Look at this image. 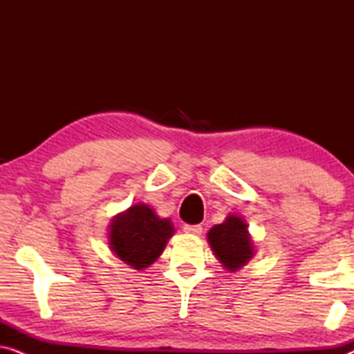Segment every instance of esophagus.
I'll use <instances>...</instances> for the list:
<instances>
[{"instance_id": "esophagus-1", "label": "esophagus", "mask_w": 354, "mask_h": 354, "mask_svg": "<svg viewBox=\"0 0 354 354\" xmlns=\"http://www.w3.org/2000/svg\"><path fill=\"white\" fill-rule=\"evenodd\" d=\"M183 232L188 235H201L203 227L201 225H183Z\"/></svg>"}]
</instances>
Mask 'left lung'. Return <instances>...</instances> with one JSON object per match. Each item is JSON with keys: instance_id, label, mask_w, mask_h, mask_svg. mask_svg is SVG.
I'll list each match as a JSON object with an SVG mask.
<instances>
[{"instance_id": "obj_1", "label": "left lung", "mask_w": 354, "mask_h": 354, "mask_svg": "<svg viewBox=\"0 0 354 354\" xmlns=\"http://www.w3.org/2000/svg\"><path fill=\"white\" fill-rule=\"evenodd\" d=\"M207 243L222 268L229 272H239L256 253L248 224L236 214H229L222 224L212 227L207 232Z\"/></svg>"}]
</instances>
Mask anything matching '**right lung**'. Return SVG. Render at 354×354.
<instances>
[{
	"label": "right lung",
	"instance_id": "obj_1",
	"mask_svg": "<svg viewBox=\"0 0 354 354\" xmlns=\"http://www.w3.org/2000/svg\"><path fill=\"white\" fill-rule=\"evenodd\" d=\"M174 232L171 219H162L151 206L137 203L113 217L108 245L115 258L135 270H143L162 254Z\"/></svg>",
	"mask_w": 354,
	"mask_h": 354
}]
</instances>
